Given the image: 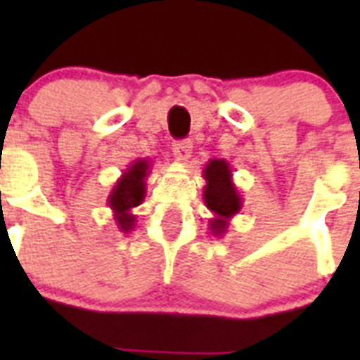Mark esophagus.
Segmentation results:
<instances>
[{
	"mask_svg": "<svg viewBox=\"0 0 360 360\" xmlns=\"http://www.w3.org/2000/svg\"><path fill=\"white\" fill-rule=\"evenodd\" d=\"M193 153V144L189 141H178L173 144V155L178 160H187Z\"/></svg>",
	"mask_w": 360,
	"mask_h": 360,
	"instance_id": "obj_1",
	"label": "esophagus"
}]
</instances>
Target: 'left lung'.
Masks as SVG:
<instances>
[{
  "mask_svg": "<svg viewBox=\"0 0 360 360\" xmlns=\"http://www.w3.org/2000/svg\"><path fill=\"white\" fill-rule=\"evenodd\" d=\"M203 202L212 212L209 219V231L221 238L227 232L231 221L243 207V198L232 180L231 165L224 158H212L203 167Z\"/></svg>",
  "mask_w": 360,
  "mask_h": 360,
  "instance_id": "1",
  "label": "left lung"
}]
</instances>
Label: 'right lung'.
Wrapping results in <instances>:
<instances>
[{
    "instance_id": "right-lung-1",
    "label": "right lung",
    "mask_w": 360,
    "mask_h": 360,
    "mask_svg": "<svg viewBox=\"0 0 360 360\" xmlns=\"http://www.w3.org/2000/svg\"><path fill=\"white\" fill-rule=\"evenodd\" d=\"M151 165L153 162L149 158L133 160L108 195V207L113 212V219L120 232H131L135 229L136 216L133 214V209L144 202L146 180L151 173Z\"/></svg>"
}]
</instances>
